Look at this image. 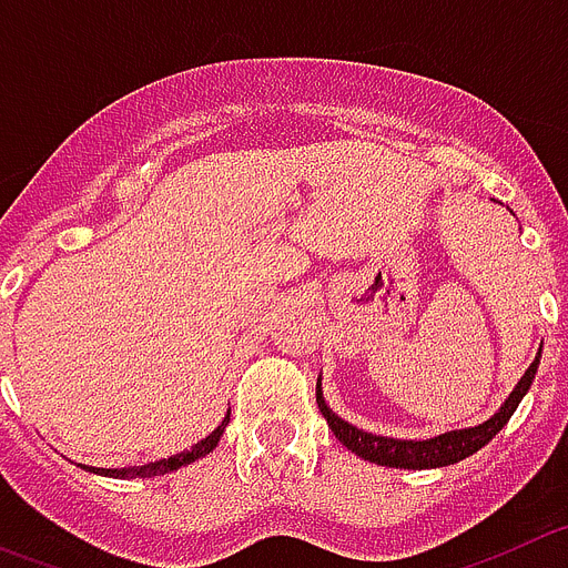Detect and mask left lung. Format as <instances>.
Segmentation results:
<instances>
[{
  "instance_id": "1",
  "label": "left lung",
  "mask_w": 568,
  "mask_h": 568,
  "mask_svg": "<svg viewBox=\"0 0 568 568\" xmlns=\"http://www.w3.org/2000/svg\"><path fill=\"white\" fill-rule=\"evenodd\" d=\"M537 363H540V354L535 357L526 374L520 377V383L515 386V392L509 394V400L503 403L500 412L491 417V420L480 423L475 428H460V432H448L440 434V437H432V440H392V437H379V434H368L363 428H354L337 417L332 408L325 406L323 394H320L317 386V406L323 412V417L328 420V428L337 434V440L343 443L345 448H352L354 455L366 457V460L377 463V466L388 468H440L452 466V463L466 460L468 455L480 452L486 443L500 432L509 417L515 414V408L520 406L523 394L529 392L531 379L537 374Z\"/></svg>"
}]
</instances>
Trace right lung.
Masks as SVG:
<instances>
[{
  "label": "right lung",
  "mask_w": 568,
  "mask_h": 568,
  "mask_svg": "<svg viewBox=\"0 0 568 568\" xmlns=\"http://www.w3.org/2000/svg\"><path fill=\"white\" fill-rule=\"evenodd\" d=\"M231 414L223 420V426L214 428V432L205 437V440L194 443L191 448H185V452H180V455L168 457V460H160V463H148V466H140V468H91V466H82L88 468V471H93V475H105V477H156V475H165V471H174V468L180 466H189V463L200 460V457H205L211 452V448L220 443V434L225 432V426H229Z\"/></svg>",
  "instance_id": "add662e5"
}]
</instances>
